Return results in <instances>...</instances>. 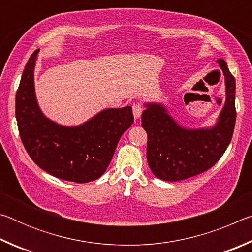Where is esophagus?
Instances as JSON below:
<instances>
[{"mask_svg":"<svg viewBox=\"0 0 252 252\" xmlns=\"http://www.w3.org/2000/svg\"><path fill=\"white\" fill-rule=\"evenodd\" d=\"M132 111H133V116H134V118H135V119H139L140 117H141L143 108H142L141 104L135 103V104H133V106H132Z\"/></svg>","mask_w":252,"mask_h":252,"instance_id":"esophagus-1","label":"esophagus"}]
</instances>
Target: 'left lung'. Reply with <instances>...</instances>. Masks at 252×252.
<instances>
[{"mask_svg": "<svg viewBox=\"0 0 252 252\" xmlns=\"http://www.w3.org/2000/svg\"><path fill=\"white\" fill-rule=\"evenodd\" d=\"M218 63L224 74L225 103L215 126L186 129L159 103H147L142 127L147 131V160L151 171L164 181H180L207 171L220 160L232 139L236 125V80L227 63Z\"/></svg>", "mask_w": 252, "mask_h": 252, "instance_id": "left-lung-1", "label": "left lung"}]
</instances>
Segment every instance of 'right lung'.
I'll list each match as a JSON object with an SVG mask.
<instances>
[{
	"instance_id": "right-lung-1",
	"label": "right lung",
	"mask_w": 252,
	"mask_h": 252,
	"mask_svg": "<svg viewBox=\"0 0 252 252\" xmlns=\"http://www.w3.org/2000/svg\"><path fill=\"white\" fill-rule=\"evenodd\" d=\"M34 51L24 67L15 96L21 140L31 159L53 177L85 183L105 172L119 140L133 123L131 106L105 109L78 126H64L42 113L34 92Z\"/></svg>"
}]
</instances>
